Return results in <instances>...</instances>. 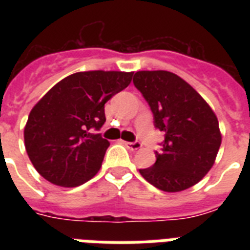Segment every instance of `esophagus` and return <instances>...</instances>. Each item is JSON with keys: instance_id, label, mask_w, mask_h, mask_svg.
Returning <instances> with one entry per match:
<instances>
[{"instance_id": "1", "label": "esophagus", "mask_w": 250, "mask_h": 250, "mask_svg": "<svg viewBox=\"0 0 250 250\" xmlns=\"http://www.w3.org/2000/svg\"><path fill=\"white\" fill-rule=\"evenodd\" d=\"M125 145L131 150H139L141 148V143L140 141H132V143H129V141H125Z\"/></svg>"}]
</instances>
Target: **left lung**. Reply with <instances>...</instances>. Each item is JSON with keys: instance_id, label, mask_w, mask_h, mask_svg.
<instances>
[{"instance_id": "obj_1", "label": "left lung", "mask_w": 250, "mask_h": 250, "mask_svg": "<svg viewBox=\"0 0 250 250\" xmlns=\"http://www.w3.org/2000/svg\"><path fill=\"white\" fill-rule=\"evenodd\" d=\"M133 84L150 106L154 127L165 133L156 164L139 170L143 178L165 192L197 184L213 167L222 143L211 107L170 71H137Z\"/></svg>"}]
</instances>
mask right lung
I'll return each instance as SVG.
<instances>
[{"label": "right lung", "instance_id": "obj_1", "mask_svg": "<svg viewBox=\"0 0 250 250\" xmlns=\"http://www.w3.org/2000/svg\"><path fill=\"white\" fill-rule=\"evenodd\" d=\"M133 72L85 71L64 78L29 113L24 145L37 172L61 187H78L97 174L110 143L100 131L105 104L129 85Z\"/></svg>", "mask_w": 250, "mask_h": 250}]
</instances>
